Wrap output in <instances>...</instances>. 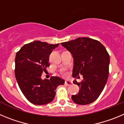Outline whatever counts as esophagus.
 Returning <instances> with one entry per match:
<instances>
[{
    "mask_svg": "<svg viewBox=\"0 0 124 124\" xmlns=\"http://www.w3.org/2000/svg\"><path fill=\"white\" fill-rule=\"evenodd\" d=\"M65 84L68 86H70V85H71L73 84V82L71 81H70V80H66L65 81Z\"/></svg>",
    "mask_w": 124,
    "mask_h": 124,
    "instance_id": "34e87169",
    "label": "esophagus"
}]
</instances>
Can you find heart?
I'll list each match as a JSON object with an SVG mask.
<instances>
[{
  "mask_svg": "<svg viewBox=\"0 0 124 124\" xmlns=\"http://www.w3.org/2000/svg\"><path fill=\"white\" fill-rule=\"evenodd\" d=\"M63 74H64V75H65V74H66V73H63Z\"/></svg>",
  "mask_w": 124,
  "mask_h": 124,
  "instance_id": "b5f03b06",
  "label": "heart"
}]
</instances>
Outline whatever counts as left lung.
Segmentation results:
<instances>
[{
  "instance_id": "1",
  "label": "left lung",
  "mask_w": 124,
  "mask_h": 124,
  "mask_svg": "<svg viewBox=\"0 0 124 124\" xmlns=\"http://www.w3.org/2000/svg\"><path fill=\"white\" fill-rule=\"evenodd\" d=\"M61 45L73 55V77L81 74L83 81L73 83L80 87L71 99L79 105L91 104L99 97L107 83L109 76V55L101 43L87 37H80ZM79 76H78V78Z\"/></svg>"
}]
</instances>
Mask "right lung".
<instances>
[{
	"instance_id": "obj_1",
	"label": "right lung",
	"mask_w": 124,
	"mask_h": 124,
	"mask_svg": "<svg viewBox=\"0 0 124 124\" xmlns=\"http://www.w3.org/2000/svg\"><path fill=\"white\" fill-rule=\"evenodd\" d=\"M59 45L34 41L23 46L16 54L15 78L25 97L33 104L50 103L55 97L56 87L64 84V80L58 76L41 78L50 66V54Z\"/></svg>"
}]
</instances>
